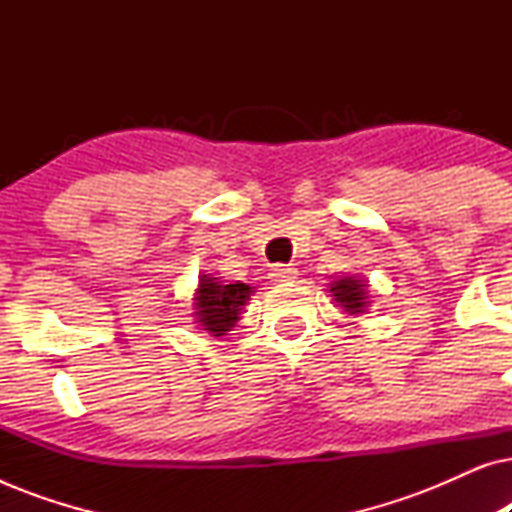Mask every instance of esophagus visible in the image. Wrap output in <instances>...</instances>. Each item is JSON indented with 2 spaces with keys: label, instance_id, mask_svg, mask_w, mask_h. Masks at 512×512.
Instances as JSON below:
<instances>
[{
  "label": "esophagus",
  "instance_id": "esophagus-1",
  "mask_svg": "<svg viewBox=\"0 0 512 512\" xmlns=\"http://www.w3.org/2000/svg\"><path fill=\"white\" fill-rule=\"evenodd\" d=\"M296 268L293 265H286V263H275L270 268V279L272 282H289V279L296 277Z\"/></svg>",
  "mask_w": 512,
  "mask_h": 512
}]
</instances>
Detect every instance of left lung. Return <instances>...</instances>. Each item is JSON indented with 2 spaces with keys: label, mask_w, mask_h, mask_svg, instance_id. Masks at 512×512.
I'll return each instance as SVG.
<instances>
[{
  "label": "left lung",
  "mask_w": 512,
  "mask_h": 512,
  "mask_svg": "<svg viewBox=\"0 0 512 512\" xmlns=\"http://www.w3.org/2000/svg\"><path fill=\"white\" fill-rule=\"evenodd\" d=\"M366 286L359 282V279L354 277H345V279H338V282H333L331 291L338 303L345 307L349 314H356V312H363V307H366Z\"/></svg>",
  "instance_id": "obj_1"
}]
</instances>
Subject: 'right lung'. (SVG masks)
I'll list each match as a JSON object with an SVG mask.
<instances>
[{
	"instance_id": "obj_1",
	"label": "right lung",
	"mask_w": 512,
	"mask_h": 512,
	"mask_svg": "<svg viewBox=\"0 0 512 512\" xmlns=\"http://www.w3.org/2000/svg\"><path fill=\"white\" fill-rule=\"evenodd\" d=\"M247 284H219L216 277L202 275L198 296H195V317L200 326L212 335H223L240 319L242 305L249 300Z\"/></svg>"
}]
</instances>
